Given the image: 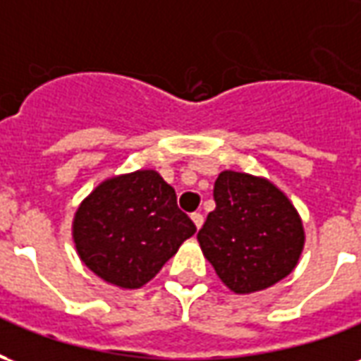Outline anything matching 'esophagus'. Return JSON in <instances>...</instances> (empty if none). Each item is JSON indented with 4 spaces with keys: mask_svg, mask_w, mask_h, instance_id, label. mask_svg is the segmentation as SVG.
<instances>
[{
    "mask_svg": "<svg viewBox=\"0 0 361 361\" xmlns=\"http://www.w3.org/2000/svg\"><path fill=\"white\" fill-rule=\"evenodd\" d=\"M191 220H193V224H195L197 228L203 226L204 219H203V214H201V212H193V214H191Z\"/></svg>",
    "mask_w": 361,
    "mask_h": 361,
    "instance_id": "1",
    "label": "esophagus"
}]
</instances>
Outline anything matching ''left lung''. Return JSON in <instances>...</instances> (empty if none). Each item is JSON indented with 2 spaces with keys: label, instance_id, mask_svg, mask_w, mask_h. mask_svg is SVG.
Wrapping results in <instances>:
<instances>
[{
  "label": "left lung",
  "instance_id": "8db88e82",
  "mask_svg": "<svg viewBox=\"0 0 361 361\" xmlns=\"http://www.w3.org/2000/svg\"><path fill=\"white\" fill-rule=\"evenodd\" d=\"M214 203L197 240L224 286L253 294L294 271L305 232L292 201L272 181L224 170L214 181Z\"/></svg>",
  "mask_w": 361,
  "mask_h": 361
}]
</instances>
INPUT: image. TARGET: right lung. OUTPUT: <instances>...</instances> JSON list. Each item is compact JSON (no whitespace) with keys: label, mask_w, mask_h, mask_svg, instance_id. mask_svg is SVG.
I'll use <instances>...</instances> for the list:
<instances>
[{"label":"right lung","mask_w":361,"mask_h":361,"mask_svg":"<svg viewBox=\"0 0 361 361\" xmlns=\"http://www.w3.org/2000/svg\"><path fill=\"white\" fill-rule=\"evenodd\" d=\"M197 228L157 170L104 180L75 212L73 242L85 265L111 286L135 290L158 274Z\"/></svg>","instance_id":"right-lung-1"}]
</instances>
